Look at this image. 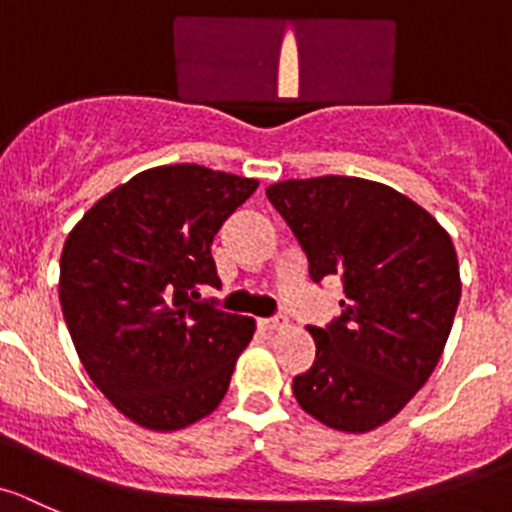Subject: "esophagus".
Returning a JSON list of instances; mask_svg holds the SVG:
<instances>
[{"label":"esophagus","mask_w":512,"mask_h":512,"mask_svg":"<svg viewBox=\"0 0 512 512\" xmlns=\"http://www.w3.org/2000/svg\"><path fill=\"white\" fill-rule=\"evenodd\" d=\"M260 326L265 328V331H283V328H288V318H285V315H275V318L260 321Z\"/></svg>","instance_id":"34e87169"}]
</instances>
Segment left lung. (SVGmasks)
<instances>
[{
	"mask_svg": "<svg viewBox=\"0 0 512 512\" xmlns=\"http://www.w3.org/2000/svg\"><path fill=\"white\" fill-rule=\"evenodd\" d=\"M293 229L313 283L341 278V315L308 326L315 361L293 379L300 407L331 429L371 432L432 376L462 283L442 224L391 186L315 176L267 186Z\"/></svg>",
	"mask_w": 512,
	"mask_h": 512,
	"instance_id": "obj_1",
	"label": "left lung"
}]
</instances>
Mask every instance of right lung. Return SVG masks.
<instances>
[{
	"instance_id": "obj_1",
	"label": "right lung",
	"mask_w": 512,
	"mask_h": 512,
	"mask_svg": "<svg viewBox=\"0 0 512 512\" xmlns=\"http://www.w3.org/2000/svg\"><path fill=\"white\" fill-rule=\"evenodd\" d=\"M257 179L199 164L146 169L83 214L60 257V305L85 371L154 432L219 407L255 321L202 300L219 288L214 234Z\"/></svg>"
}]
</instances>
